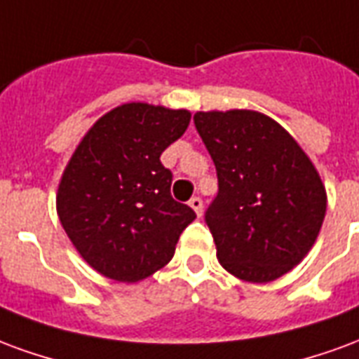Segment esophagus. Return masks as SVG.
<instances>
[{"mask_svg": "<svg viewBox=\"0 0 359 359\" xmlns=\"http://www.w3.org/2000/svg\"><path fill=\"white\" fill-rule=\"evenodd\" d=\"M189 206L193 208V210L197 212V216H201V214H203V198H201V197L191 198Z\"/></svg>", "mask_w": 359, "mask_h": 359, "instance_id": "obj_1", "label": "esophagus"}]
</instances>
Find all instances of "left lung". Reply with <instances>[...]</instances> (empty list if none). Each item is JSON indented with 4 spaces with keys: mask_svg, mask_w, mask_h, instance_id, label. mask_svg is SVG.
<instances>
[{
    "mask_svg": "<svg viewBox=\"0 0 359 359\" xmlns=\"http://www.w3.org/2000/svg\"><path fill=\"white\" fill-rule=\"evenodd\" d=\"M218 195L205 212L219 264L266 283L308 255L325 218V187L287 130L255 111L197 112Z\"/></svg>",
    "mask_w": 359,
    "mask_h": 359,
    "instance_id": "obj_1",
    "label": "left lung"
}]
</instances>
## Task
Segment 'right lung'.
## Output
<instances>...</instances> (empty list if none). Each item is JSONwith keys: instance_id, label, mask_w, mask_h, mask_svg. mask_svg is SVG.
Instances as JSON below:
<instances>
[{"instance_id": "add662e5", "label": "right lung", "mask_w": 359, "mask_h": 359, "mask_svg": "<svg viewBox=\"0 0 359 359\" xmlns=\"http://www.w3.org/2000/svg\"><path fill=\"white\" fill-rule=\"evenodd\" d=\"M189 111L128 103L97 120L72 154L57 212L76 250L114 281L135 283L172 260L197 214L170 193L161 154L189 126Z\"/></svg>"}]
</instances>
